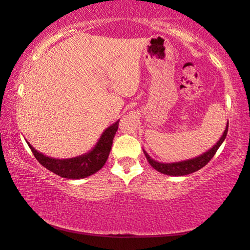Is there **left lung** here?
<instances>
[{
  "instance_id": "left-lung-1",
  "label": "left lung",
  "mask_w": 250,
  "mask_h": 250,
  "mask_svg": "<svg viewBox=\"0 0 250 250\" xmlns=\"http://www.w3.org/2000/svg\"><path fill=\"white\" fill-rule=\"evenodd\" d=\"M228 127H229V122L227 123V127L224 129L223 135H222L221 139L216 142V145H214L213 148H210L208 151L204 152L203 155L194 157V158L182 160V162H176V163H159L157 162V160L152 159L151 157L148 155V152H146L145 150H143V152H145L146 160H148L150 165H151L156 170H158V172L166 174V175H169V176L188 175V174L197 172V170L203 168V167L206 166L208 162L213 158L214 155L217 151V149L220 148L225 138H227Z\"/></svg>"
}]
</instances>
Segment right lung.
Returning a JSON list of instances; mask_svg holds the SVG:
<instances>
[{"label":"right lung","instance_id":"right-lung-1","mask_svg":"<svg viewBox=\"0 0 250 250\" xmlns=\"http://www.w3.org/2000/svg\"><path fill=\"white\" fill-rule=\"evenodd\" d=\"M118 123L119 121L115 122L114 124L104 129L92 150L74 158L57 159L47 157L44 153L37 151L29 142H26L41 165L64 179L80 180L91 176L92 174L97 173L104 167L110 153L112 141L118 129Z\"/></svg>","mask_w":250,"mask_h":250}]
</instances>
